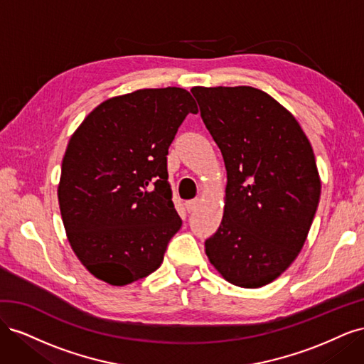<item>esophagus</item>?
Returning <instances> with one entry per match:
<instances>
[{
  "label": "esophagus",
  "instance_id": "1",
  "mask_svg": "<svg viewBox=\"0 0 364 364\" xmlns=\"http://www.w3.org/2000/svg\"><path fill=\"white\" fill-rule=\"evenodd\" d=\"M200 205V200L199 199H194V200H188L185 203V206H186V209H188V211L191 213V211H196L197 209V206Z\"/></svg>",
  "mask_w": 364,
  "mask_h": 364
}]
</instances>
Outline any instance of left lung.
I'll list each match as a JSON object with an SVG mask.
<instances>
[{"label": "left lung", "mask_w": 364, "mask_h": 364, "mask_svg": "<svg viewBox=\"0 0 364 364\" xmlns=\"http://www.w3.org/2000/svg\"><path fill=\"white\" fill-rule=\"evenodd\" d=\"M200 115L225 159V213L205 241L230 284L258 289L299 255L321 199L310 141L296 118L252 86H196Z\"/></svg>", "instance_id": "obj_1"}]
</instances>
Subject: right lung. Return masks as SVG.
<instances>
[{
  "label": "right lung",
  "mask_w": 364,
  "mask_h": 364,
  "mask_svg": "<svg viewBox=\"0 0 364 364\" xmlns=\"http://www.w3.org/2000/svg\"><path fill=\"white\" fill-rule=\"evenodd\" d=\"M199 109L182 87L138 90L98 105L74 132L58 188L70 245L95 278L127 285L155 272L182 226L167 155Z\"/></svg>",
  "instance_id": "obj_1"
}]
</instances>
